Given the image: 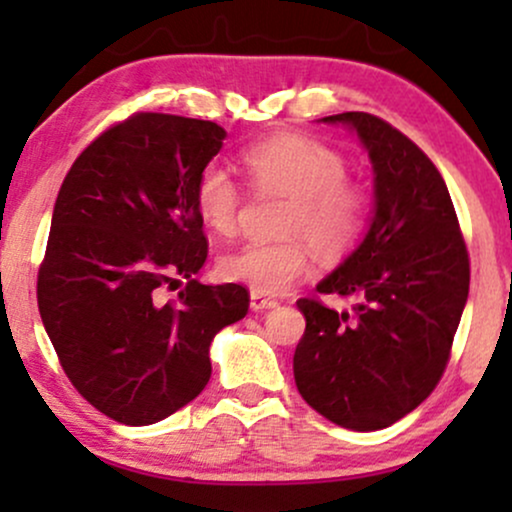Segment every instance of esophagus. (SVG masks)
<instances>
[{
	"mask_svg": "<svg viewBox=\"0 0 512 512\" xmlns=\"http://www.w3.org/2000/svg\"><path fill=\"white\" fill-rule=\"evenodd\" d=\"M276 303L274 298H267L264 296V293H257V291H252L250 293V310H255V313H262V310H272V308H276Z\"/></svg>",
	"mask_w": 512,
	"mask_h": 512,
	"instance_id": "1",
	"label": "esophagus"
}]
</instances>
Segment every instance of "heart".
I'll use <instances>...</instances> for the list:
<instances>
[{"label": "heart", "instance_id": "heart-1", "mask_svg": "<svg viewBox=\"0 0 512 512\" xmlns=\"http://www.w3.org/2000/svg\"><path fill=\"white\" fill-rule=\"evenodd\" d=\"M262 192L291 199L279 243H245L219 260L223 279L257 293H281L310 267V245L325 257H342L363 238L370 216L366 187L346 180L349 163L332 146L303 134H279L243 154ZM195 207L214 233H231L240 209V187L221 163H209L195 185Z\"/></svg>", "mask_w": 512, "mask_h": 512}]
</instances>
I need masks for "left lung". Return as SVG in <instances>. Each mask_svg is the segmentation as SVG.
<instances>
[{"instance_id": "obj_1", "label": "left lung", "mask_w": 512, "mask_h": 512, "mask_svg": "<svg viewBox=\"0 0 512 512\" xmlns=\"http://www.w3.org/2000/svg\"><path fill=\"white\" fill-rule=\"evenodd\" d=\"M346 125L373 163V219L358 248L317 284L354 296V313L301 298L305 332L293 378L332 424L378 431L419 407L438 385L469 296V255L431 158L368 113L322 117Z\"/></svg>"}]
</instances>
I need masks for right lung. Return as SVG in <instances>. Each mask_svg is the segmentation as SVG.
Wrapping results in <instances>:
<instances>
[{
  "label": "right lung",
  "mask_w": 512,
  "mask_h": 512,
  "mask_svg": "<svg viewBox=\"0 0 512 512\" xmlns=\"http://www.w3.org/2000/svg\"><path fill=\"white\" fill-rule=\"evenodd\" d=\"M226 129L209 120L137 113L76 158L52 211L38 308L60 363L110 419L149 426L192 402L211 378L216 332L243 320V286H204L199 173ZM188 279L179 301L157 289Z\"/></svg>",
  "instance_id": "1"
}]
</instances>
